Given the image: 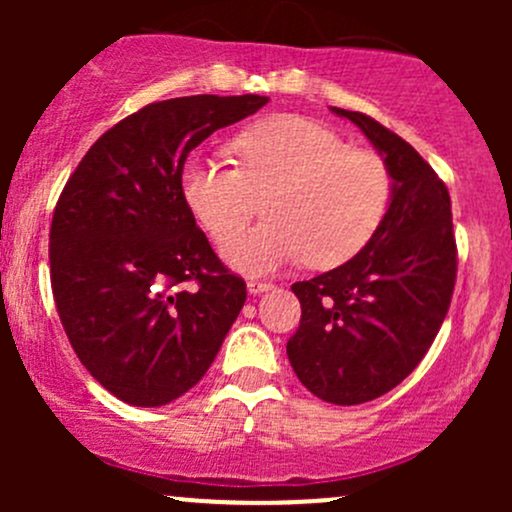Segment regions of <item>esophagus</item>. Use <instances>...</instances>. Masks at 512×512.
Segmentation results:
<instances>
[{
  "label": "esophagus",
  "mask_w": 512,
  "mask_h": 512,
  "mask_svg": "<svg viewBox=\"0 0 512 512\" xmlns=\"http://www.w3.org/2000/svg\"><path fill=\"white\" fill-rule=\"evenodd\" d=\"M274 286L267 284V281H257V279H250L248 281V291L252 293V296H257V293H264V291H272Z\"/></svg>",
  "instance_id": "34e87169"
}]
</instances>
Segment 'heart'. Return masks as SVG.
I'll use <instances>...</instances> for the list:
<instances>
[{"mask_svg": "<svg viewBox=\"0 0 512 512\" xmlns=\"http://www.w3.org/2000/svg\"><path fill=\"white\" fill-rule=\"evenodd\" d=\"M238 166L202 154L180 173L187 209L211 238L225 243L263 199L267 222L223 245L245 274H272L303 260L339 267L378 233L392 199V175L378 154L298 115L245 129L231 144Z\"/></svg>", "mask_w": 512, "mask_h": 512, "instance_id": "heart-1", "label": "heart"}]
</instances>
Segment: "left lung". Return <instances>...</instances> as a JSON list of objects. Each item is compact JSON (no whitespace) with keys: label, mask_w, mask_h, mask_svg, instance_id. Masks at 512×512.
<instances>
[{"label":"left lung","mask_w":512,"mask_h":512,"mask_svg":"<svg viewBox=\"0 0 512 512\" xmlns=\"http://www.w3.org/2000/svg\"><path fill=\"white\" fill-rule=\"evenodd\" d=\"M361 129L392 175L378 233L342 267L296 281L301 325L286 344L298 380L330 404H363L421 363L448 315L457 276L450 195L414 146L373 117L332 108Z\"/></svg>","instance_id":"8db88e82"}]
</instances>
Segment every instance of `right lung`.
I'll return each instance as SVG.
<instances>
[{
    "label": "right lung",
    "instance_id": "right-lung-1",
    "mask_svg": "<svg viewBox=\"0 0 512 512\" xmlns=\"http://www.w3.org/2000/svg\"><path fill=\"white\" fill-rule=\"evenodd\" d=\"M267 96L149 103L98 139L57 199L50 279L88 373L134 407L195 387L248 291L223 267L180 192L187 154Z\"/></svg>",
    "mask_w": 512,
    "mask_h": 512
}]
</instances>
